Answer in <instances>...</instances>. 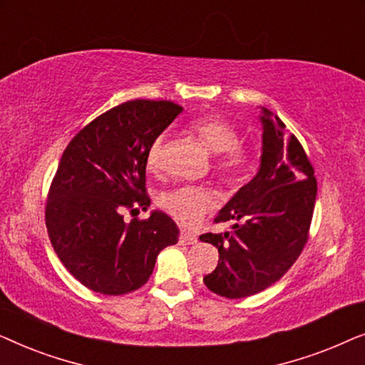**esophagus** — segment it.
Listing matches in <instances>:
<instances>
[{
	"label": "esophagus",
	"mask_w": 365,
	"mask_h": 365,
	"mask_svg": "<svg viewBox=\"0 0 365 365\" xmlns=\"http://www.w3.org/2000/svg\"><path fill=\"white\" fill-rule=\"evenodd\" d=\"M196 242H197L196 234L187 232V231L179 232V244H182V246H191V244H196Z\"/></svg>",
	"instance_id": "1"
}]
</instances>
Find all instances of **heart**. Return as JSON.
<instances>
[{"instance_id":"1","label":"heart","mask_w":365,"mask_h":365,"mask_svg":"<svg viewBox=\"0 0 365 365\" xmlns=\"http://www.w3.org/2000/svg\"><path fill=\"white\" fill-rule=\"evenodd\" d=\"M191 133L206 146L214 158V171L227 184H237L247 176L254 164L251 148L239 143L241 134L226 118L217 114L201 116L189 124ZM166 136L159 134L149 144L146 153V166L151 173L163 169ZM159 206L174 221L182 226L192 227L202 221L216 206V197L211 189L204 186H178L164 191L159 196Z\"/></svg>"}]
</instances>
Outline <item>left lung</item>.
I'll use <instances>...</instances> for the list:
<instances>
[{"label": "left lung", "instance_id": "left-lung-1", "mask_svg": "<svg viewBox=\"0 0 365 365\" xmlns=\"http://www.w3.org/2000/svg\"><path fill=\"white\" fill-rule=\"evenodd\" d=\"M262 113L261 169L214 219L236 221L232 232L199 236L219 251L204 284L227 299L254 296L291 269L307 244L316 204L317 181L302 144L269 109Z\"/></svg>", "mask_w": 365, "mask_h": 365}]
</instances>
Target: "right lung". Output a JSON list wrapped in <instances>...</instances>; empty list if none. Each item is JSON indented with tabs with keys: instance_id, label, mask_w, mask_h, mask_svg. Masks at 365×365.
Segmentation results:
<instances>
[{
	"instance_id": "add662e5",
	"label": "right lung",
	"mask_w": 365,
	"mask_h": 365,
	"mask_svg": "<svg viewBox=\"0 0 365 365\" xmlns=\"http://www.w3.org/2000/svg\"><path fill=\"white\" fill-rule=\"evenodd\" d=\"M182 111L173 101L134 99L99 114L64 149L48 191L44 219L64 267L83 286L108 296L148 282L164 247L178 242L168 214L146 211V153Z\"/></svg>"
}]
</instances>
